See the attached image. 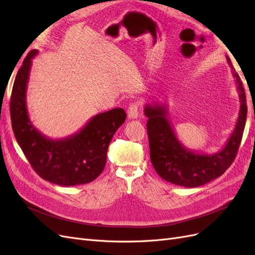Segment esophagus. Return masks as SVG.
Here are the masks:
<instances>
[{"mask_svg":"<svg viewBox=\"0 0 255 255\" xmlns=\"http://www.w3.org/2000/svg\"><path fill=\"white\" fill-rule=\"evenodd\" d=\"M138 104L137 103H130L128 110V117L129 119H136L138 117Z\"/></svg>","mask_w":255,"mask_h":255,"instance_id":"1","label":"esophagus"}]
</instances>
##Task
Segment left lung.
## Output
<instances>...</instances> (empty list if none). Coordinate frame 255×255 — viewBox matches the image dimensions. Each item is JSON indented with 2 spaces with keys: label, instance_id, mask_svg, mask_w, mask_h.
Listing matches in <instances>:
<instances>
[{
  "label": "left lung",
  "instance_id": "8db88e82",
  "mask_svg": "<svg viewBox=\"0 0 255 255\" xmlns=\"http://www.w3.org/2000/svg\"><path fill=\"white\" fill-rule=\"evenodd\" d=\"M227 60L235 79L241 109L233 132L220 151L202 154L187 149L177 139L168 119L167 105L153 103L144 106L151 163L167 182L184 187L201 186L222 175L235 159L246 126L247 101L241 78L228 56Z\"/></svg>",
  "mask_w": 255,
  "mask_h": 255
}]
</instances>
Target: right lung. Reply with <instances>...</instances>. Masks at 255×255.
<instances>
[{"label":"right lung","mask_w":255,"mask_h":255,"mask_svg":"<svg viewBox=\"0 0 255 255\" xmlns=\"http://www.w3.org/2000/svg\"><path fill=\"white\" fill-rule=\"evenodd\" d=\"M38 51H30L16 75L10 98V118L14 137L37 174L60 186L92 182L101 174L106 154L116 130L126 121L123 109L94 116L78 132L60 139H51L30 121L26 107V89L32 60Z\"/></svg>","instance_id":"1"}]
</instances>
